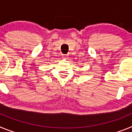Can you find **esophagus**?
Returning a JSON list of instances; mask_svg holds the SVG:
<instances>
[{
	"instance_id": "1",
	"label": "esophagus",
	"mask_w": 132,
	"mask_h": 132,
	"mask_svg": "<svg viewBox=\"0 0 132 132\" xmlns=\"http://www.w3.org/2000/svg\"><path fill=\"white\" fill-rule=\"evenodd\" d=\"M62 58H63V59L67 60V59H68V56H65V55H64V56H62Z\"/></svg>"
}]
</instances>
